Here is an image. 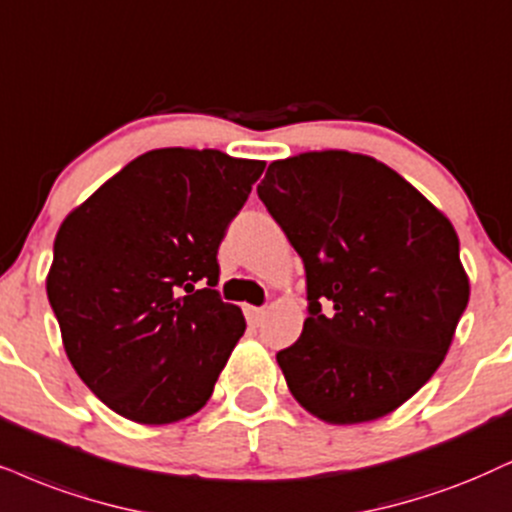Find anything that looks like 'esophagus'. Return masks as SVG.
Returning <instances> with one entry per match:
<instances>
[{"mask_svg":"<svg viewBox=\"0 0 512 512\" xmlns=\"http://www.w3.org/2000/svg\"><path fill=\"white\" fill-rule=\"evenodd\" d=\"M245 319H248L252 326H260L264 319V307H252V304H248V307H245Z\"/></svg>","mask_w":512,"mask_h":512,"instance_id":"obj_1","label":"esophagus"}]
</instances>
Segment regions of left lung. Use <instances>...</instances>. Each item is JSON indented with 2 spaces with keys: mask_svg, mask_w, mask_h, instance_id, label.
<instances>
[{
  "mask_svg": "<svg viewBox=\"0 0 512 512\" xmlns=\"http://www.w3.org/2000/svg\"><path fill=\"white\" fill-rule=\"evenodd\" d=\"M257 193L307 271L302 335L276 354L290 394L328 425L399 409L468 307L454 224L392 167L335 148L274 160Z\"/></svg>",
  "mask_w": 512,
  "mask_h": 512,
  "instance_id": "8db88e82",
  "label": "left lung"
}]
</instances>
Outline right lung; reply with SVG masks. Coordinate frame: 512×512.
I'll return each instance as SVG.
<instances>
[{
	"instance_id": "obj_1",
	"label": "right lung",
	"mask_w": 512,
	"mask_h": 512,
	"mask_svg": "<svg viewBox=\"0 0 512 512\" xmlns=\"http://www.w3.org/2000/svg\"><path fill=\"white\" fill-rule=\"evenodd\" d=\"M264 165L155 148L58 226L47 295L63 349L118 416L170 425L208 404L245 333L241 309L215 290L217 250Z\"/></svg>"
}]
</instances>
